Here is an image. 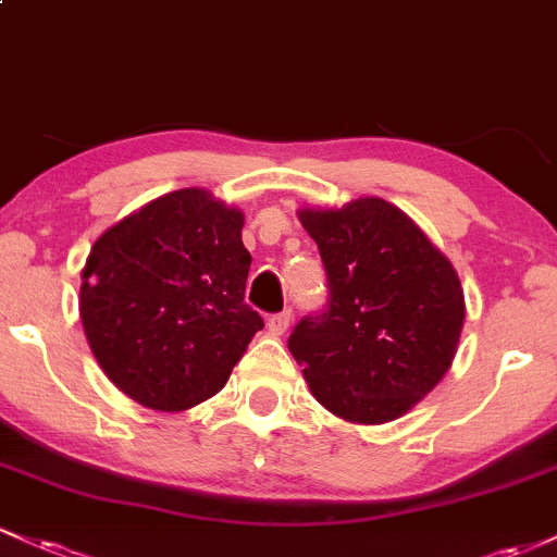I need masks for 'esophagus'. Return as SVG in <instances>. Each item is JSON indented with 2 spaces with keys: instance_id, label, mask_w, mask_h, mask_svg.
<instances>
[{
  "instance_id": "obj_1",
  "label": "esophagus",
  "mask_w": 557,
  "mask_h": 557,
  "mask_svg": "<svg viewBox=\"0 0 557 557\" xmlns=\"http://www.w3.org/2000/svg\"><path fill=\"white\" fill-rule=\"evenodd\" d=\"M267 327H270L272 335H285L287 327H290V311H280V314H272L267 319Z\"/></svg>"
}]
</instances>
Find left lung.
<instances>
[{
  "instance_id": "left-lung-1",
  "label": "left lung",
  "mask_w": 557,
  "mask_h": 557,
  "mask_svg": "<svg viewBox=\"0 0 557 557\" xmlns=\"http://www.w3.org/2000/svg\"><path fill=\"white\" fill-rule=\"evenodd\" d=\"M327 272V309L287 337L314 398L354 424L411 411L443 380L463 330L456 270L398 207L367 196L300 209Z\"/></svg>"
}]
</instances>
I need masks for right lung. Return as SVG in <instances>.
Masks as SVG:
<instances>
[{
  "label": "right lung",
  "instance_id": "add662e5",
  "mask_svg": "<svg viewBox=\"0 0 557 557\" xmlns=\"http://www.w3.org/2000/svg\"><path fill=\"white\" fill-rule=\"evenodd\" d=\"M243 214L203 188L172 190L94 243L81 319L127 398L185 411L225 387L264 319L246 304Z\"/></svg>",
  "mask_w": 557,
  "mask_h": 557
}]
</instances>
